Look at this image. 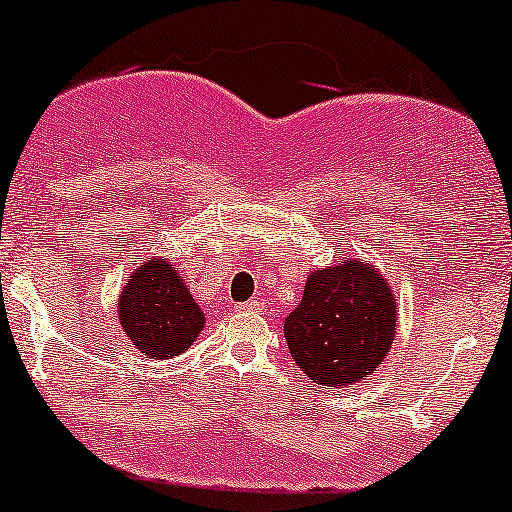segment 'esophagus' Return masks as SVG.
I'll list each match as a JSON object with an SVG mask.
<instances>
[{
	"mask_svg": "<svg viewBox=\"0 0 512 512\" xmlns=\"http://www.w3.org/2000/svg\"><path fill=\"white\" fill-rule=\"evenodd\" d=\"M263 307V302L258 300V297H251L249 302H241L237 304V312H258V309Z\"/></svg>",
	"mask_w": 512,
	"mask_h": 512,
	"instance_id": "obj_1",
	"label": "esophagus"
}]
</instances>
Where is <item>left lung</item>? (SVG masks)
<instances>
[{"instance_id":"obj_1","label":"left lung","mask_w":512,"mask_h":512,"mask_svg":"<svg viewBox=\"0 0 512 512\" xmlns=\"http://www.w3.org/2000/svg\"><path fill=\"white\" fill-rule=\"evenodd\" d=\"M396 302L375 266L341 258L309 275L285 319L292 360L312 382L348 387L382 365L394 341Z\"/></svg>"}]
</instances>
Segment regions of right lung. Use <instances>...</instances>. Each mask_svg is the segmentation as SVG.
Wrapping results in <instances>:
<instances>
[{"instance_id": "add662e5", "label": "right lung", "mask_w": 512, "mask_h": 512, "mask_svg": "<svg viewBox=\"0 0 512 512\" xmlns=\"http://www.w3.org/2000/svg\"><path fill=\"white\" fill-rule=\"evenodd\" d=\"M118 314L130 341L159 360L181 355L205 324L203 309L164 258H154L130 275Z\"/></svg>"}]
</instances>
